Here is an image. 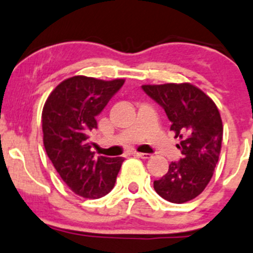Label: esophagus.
<instances>
[{
	"mask_svg": "<svg viewBox=\"0 0 253 253\" xmlns=\"http://www.w3.org/2000/svg\"><path fill=\"white\" fill-rule=\"evenodd\" d=\"M135 156H138V158L140 159H150L151 155L150 154H147V153H134Z\"/></svg>",
	"mask_w": 253,
	"mask_h": 253,
	"instance_id": "obj_1",
	"label": "esophagus"
}]
</instances>
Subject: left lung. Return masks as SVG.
<instances>
[{
  "label": "left lung",
  "mask_w": 253,
  "mask_h": 253,
  "mask_svg": "<svg viewBox=\"0 0 253 253\" xmlns=\"http://www.w3.org/2000/svg\"><path fill=\"white\" fill-rule=\"evenodd\" d=\"M171 121L179 138L183 158L171 162L169 171L154 180V189L165 200L183 204L203 193L213 175L220 153L223 125L213 100L190 84H143Z\"/></svg>",
  "instance_id": "obj_1"
}]
</instances>
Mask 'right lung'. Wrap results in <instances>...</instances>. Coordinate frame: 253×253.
Returning a JSON list of instances; mask_svg holds the SVG:
<instances>
[{
    "mask_svg": "<svg viewBox=\"0 0 253 253\" xmlns=\"http://www.w3.org/2000/svg\"><path fill=\"white\" fill-rule=\"evenodd\" d=\"M124 82L74 76L60 82L44 103L42 131L46 153L65 184L82 198L106 195L115 185L124 162L122 158H95L89 142L97 128V115Z\"/></svg>",
    "mask_w": 253,
    "mask_h": 253,
    "instance_id": "right-lung-1",
    "label": "right lung"
}]
</instances>
